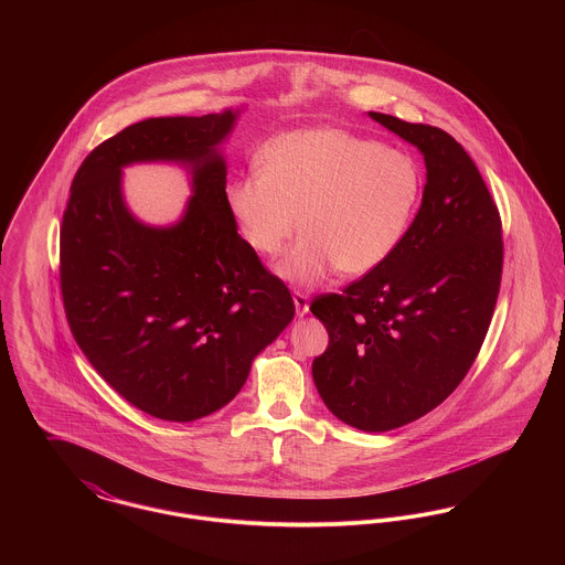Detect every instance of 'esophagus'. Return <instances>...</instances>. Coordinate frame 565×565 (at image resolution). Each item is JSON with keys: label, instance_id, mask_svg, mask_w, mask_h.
<instances>
[{"label": "esophagus", "instance_id": "34e87169", "mask_svg": "<svg viewBox=\"0 0 565 565\" xmlns=\"http://www.w3.org/2000/svg\"><path fill=\"white\" fill-rule=\"evenodd\" d=\"M292 298H295L296 316L298 318L307 316L309 313V296L305 295V292H295Z\"/></svg>", "mask_w": 565, "mask_h": 565}]
</instances>
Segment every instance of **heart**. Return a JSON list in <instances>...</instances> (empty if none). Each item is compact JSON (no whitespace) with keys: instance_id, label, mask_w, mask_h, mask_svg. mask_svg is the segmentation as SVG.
Masks as SVG:
<instances>
[{"instance_id":"heart-1","label":"heart","mask_w":565,"mask_h":565,"mask_svg":"<svg viewBox=\"0 0 565 565\" xmlns=\"http://www.w3.org/2000/svg\"><path fill=\"white\" fill-rule=\"evenodd\" d=\"M422 196V169L403 150L345 129L277 135L249 171L226 189L243 239L279 263L281 279L311 288L337 269L358 277L381 267L403 243Z\"/></svg>"}]
</instances>
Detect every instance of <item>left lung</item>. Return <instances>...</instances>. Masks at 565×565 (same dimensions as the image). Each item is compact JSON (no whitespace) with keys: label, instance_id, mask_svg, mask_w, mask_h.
<instances>
[{"label":"left lung","instance_id":"left-lung-1","mask_svg":"<svg viewBox=\"0 0 565 565\" xmlns=\"http://www.w3.org/2000/svg\"><path fill=\"white\" fill-rule=\"evenodd\" d=\"M369 116L424 154L422 207L381 267L343 295L311 302L330 337L311 371L334 417L387 431L430 413L470 371L500 292L504 249L498 207L451 135Z\"/></svg>","mask_w":565,"mask_h":565}]
</instances>
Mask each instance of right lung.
I'll return each instance as SVG.
<instances>
[{
	"label": "right lung",
	"instance_id": "right-lung-1",
	"mask_svg": "<svg viewBox=\"0 0 565 565\" xmlns=\"http://www.w3.org/2000/svg\"><path fill=\"white\" fill-rule=\"evenodd\" d=\"M239 109L135 122L81 164L61 226V292L93 369L139 411L194 422L231 403L254 358L295 318V302L237 233L220 152ZM134 161L191 175L183 217L137 221L121 194Z\"/></svg>",
	"mask_w": 565,
	"mask_h": 565
}]
</instances>
